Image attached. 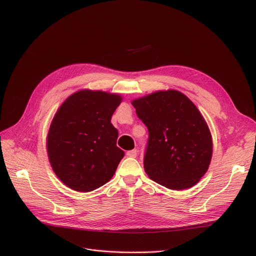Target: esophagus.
<instances>
[{
    "label": "esophagus",
    "instance_id": "esophagus-1",
    "mask_svg": "<svg viewBox=\"0 0 256 256\" xmlns=\"http://www.w3.org/2000/svg\"><path fill=\"white\" fill-rule=\"evenodd\" d=\"M137 154H138V150H128V152H126V156H128V158H136V156H137Z\"/></svg>",
    "mask_w": 256,
    "mask_h": 256
}]
</instances>
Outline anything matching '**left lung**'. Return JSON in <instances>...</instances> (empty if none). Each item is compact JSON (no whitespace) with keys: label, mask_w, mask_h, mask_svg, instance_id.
<instances>
[{"label":"left lung","mask_w":256,"mask_h":256,"mask_svg":"<svg viewBox=\"0 0 256 256\" xmlns=\"http://www.w3.org/2000/svg\"><path fill=\"white\" fill-rule=\"evenodd\" d=\"M148 130L144 170L171 190L196 184L208 169L212 141L196 106L176 90L158 91L132 102Z\"/></svg>","instance_id":"obj_1"}]
</instances>
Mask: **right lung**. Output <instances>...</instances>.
Wrapping results in <instances>:
<instances>
[{
  "label": "right lung",
  "mask_w": 256,
  "mask_h": 256,
  "mask_svg": "<svg viewBox=\"0 0 256 256\" xmlns=\"http://www.w3.org/2000/svg\"><path fill=\"white\" fill-rule=\"evenodd\" d=\"M121 100L118 94L87 89L74 93L58 109L46 148L54 172L70 189L90 192L114 176L124 156L111 124Z\"/></svg>",
  "instance_id": "1"
}]
</instances>
